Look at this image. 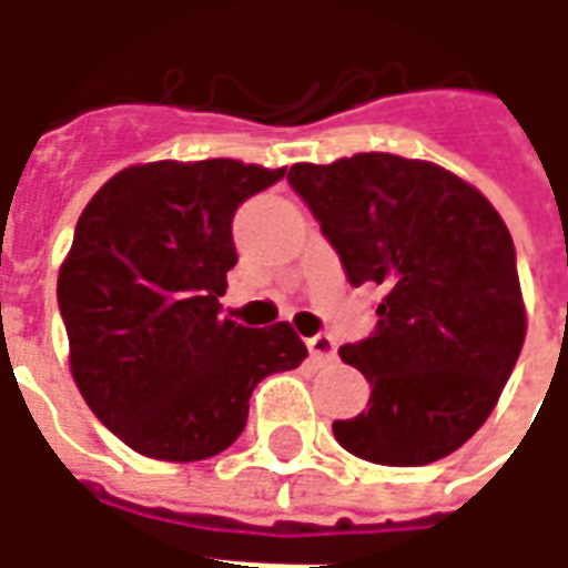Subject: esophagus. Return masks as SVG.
I'll return each mask as SVG.
<instances>
[{"instance_id":"obj_1","label":"esophagus","mask_w":568,"mask_h":568,"mask_svg":"<svg viewBox=\"0 0 568 568\" xmlns=\"http://www.w3.org/2000/svg\"><path fill=\"white\" fill-rule=\"evenodd\" d=\"M307 349H310V362H313V365H328V362L337 358V344H334L328 334L307 337Z\"/></svg>"}]
</instances>
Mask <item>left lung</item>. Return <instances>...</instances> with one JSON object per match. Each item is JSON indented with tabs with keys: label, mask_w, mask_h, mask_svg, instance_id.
I'll list each match as a JSON object with an SVG mask.
<instances>
[{
	"label": "left lung",
	"mask_w": 568,
	"mask_h": 568,
	"mask_svg": "<svg viewBox=\"0 0 568 568\" xmlns=\"http://www.w3.org/2000/svg\"><path fill=\"white\" fill-rule=\"evenodd\" d=\"M349 283H377V332L337 353L371 383L368 410L334 438L377 465H428L487 423L526 337L514 243L475 185L438 163L362 151L295 163Z\"/></svg>",
	"instance_id": "left-lung-1"
}]
</instances>
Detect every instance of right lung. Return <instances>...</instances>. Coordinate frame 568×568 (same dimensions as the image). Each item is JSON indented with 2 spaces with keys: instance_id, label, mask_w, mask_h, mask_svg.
<instances>
[{
  "instance_id": "obj_1",
  "label": "right lung",
  "mask_w": 568,
  "mask_h": 568,
  "mask_svg": "<svg viewBox=\"0 0 568 568\" xmlns=\"http://www.w3.org/2000/svg\"><path fill=\"white\" fill-rule=\"evenodd\" d=\"M283 175L234 158L133 163L81 212L57 276L69 371L130 450L163 463L227 450L252 389L307 358L288 322L219 316L236 206Z\"/></svg>"
}]
</instances>
